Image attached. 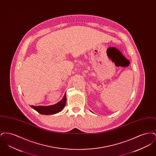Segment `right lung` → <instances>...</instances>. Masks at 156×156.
<instances>
[{"mask_svg":"<svg viewBox=\"0 0 156 156\" xmlns=\"http://www.w3.org/2000/svg\"><path fill=\"white\" fill-rule=\"evenodd\" d=\"M67 102L66 94H64L63 98L58 103L50 106H31V107L42 115H52L61 111L66 106Z\"/></svg>","mask_w":156,"mask_h":156,"instance_id":"right-lung-1","label":"right lung"}]
</instances>
